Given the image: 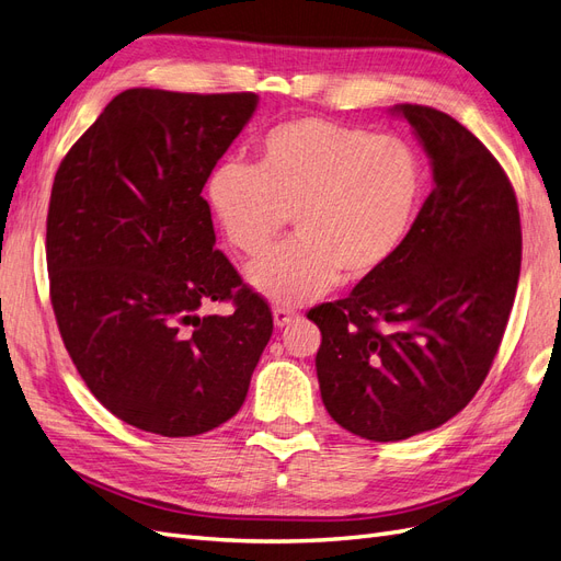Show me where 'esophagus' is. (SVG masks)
<instances>
[{
	"instance_id": "34e87169",
	"label": "esophagus",
	"mask_w": 561,
	"mask_h": 561,
	"mask_svg": "<svg viewBox=\"0 0 561 561\" xmlns=\"http://www.w3.org/2000/svg\"><path fill=\"white\" fill-rule=\"evenodd\" d=\"M297 318V313L293 309H285V307H276L274 309V325L276 328H285L290 325V322Z\"/></svg>"
}]
</instances>
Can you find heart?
<instances>
[{
	"label": "heart",
	"mask_w": 561,
	"mask_h": 561,
	"mask_svg": "<svg viewBox=\"0 0 561 561\" xmlns=\"http://www.w3.org/2000/svg\"><path fill=\"white\" fill-rule=\"evenodd\" d=\"M423 180L419 151L400 135L301 116L264 133L254 165L219 163L206 198L225 241L248 257L274 245L293 215L297 239L252 262L245 278L264 299L297 307L396 257Z\"/></svg>",
	"instance_id": "b5f03b06"
}]
</instances>
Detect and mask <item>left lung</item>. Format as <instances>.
<instances>
[{
	"label": "left lung",
	"mask_w": 561,
	"mask_h": 561,
	"mask_svg": "<svg viewBox=\"0 0 561 561\" xmlns=\"http://www.w3.org/2000/svg\"><path fill=\"white\" fill-rule=\"evenodd\" d=\"M433 171L400 252L346 299L309 311L316 371L339 426L398 443L443 426L478 393L511 316L522 229L513 184L449 114L396 105Z\"/></svg>",
	"instance_id": "obj_1"
}]
</instances>
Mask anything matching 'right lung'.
I'll list each match as a JSON object with an SVG mask.
<instances>
[{"instance_id":"1","label":"right lung","mask_w":561,"mask_h":561,"mask_svg":"<svg viewBox=\"0 0 561 561\" xmlns=\"http://www.w3.org/2000/svg\"><path fill=\"white\" fill-rule=\"evenodd\" d=\"M254 93H118L62 159L46 219L50 304L91 393L130 426L192 437L245 402L268 304L215 250V163ZM234 301L231 317L202 313Z\"/></svg>"}]
</instances>
